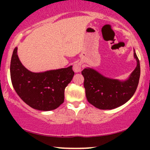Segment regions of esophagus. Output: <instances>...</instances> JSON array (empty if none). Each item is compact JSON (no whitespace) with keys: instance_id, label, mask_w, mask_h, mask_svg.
Segmentation results:
<instances>
[{"instance_id":"obj_1","label":"esophagus","mask_w":150,"mask_h":150,"mask_svg":"<svg viewBox=\"0 0 150 150\" xmlns=\"http://www.w3.org/2000/svg\"><path fill=\"white\" fill-rule=\"evenodd\" d=\"M73 69L74 72L75 73H79V72L81 71V69H82V63L80 62H77V63H75L73 65Z\"/></svg>"}]
</instances>
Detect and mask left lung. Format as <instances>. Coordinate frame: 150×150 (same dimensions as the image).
<instances>
[{
    "label": "left lung",
    "instance_id": "1",
    "mask_svg": "<svg viewBox=\"0 0 150 150\" xmlns=\"http://www.w3.org/2000/svg\"><path fill=\"white\" fill-rule=\"evenodd\" d=\"M134 57L137 66L125 81L108 78L92 68L82 70L86 97L91 104L99 109H113L124 104L133 96L140 76V61L135 52Z\"/></svg>",
    "mask_w": 150,
    "mask_h": 150
}]
</instances>
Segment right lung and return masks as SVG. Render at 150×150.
Returning a JSON list of instances; mask_svg holds the SVG:
<instances>
[{
    "label": "right lung",
    "mask_w": 150,
    "mask_h": 150,
    "mask_svg": "<svg viewBox=\"0 0 150 150\" xmlns=\"http://www.w3.org/2000/svg\"><path fill=\"white\" fill-rule=\"evenodd\" d=\"M18 48L10 62V77L15 92L26 104L40 111L57 108L64 101V92L75 73L73 66L61 69L32 73L19 59Z\"/></svg>",
    "instance_id": "right-lung-1"
}]
</instances>
